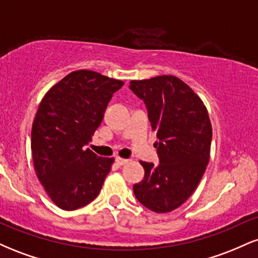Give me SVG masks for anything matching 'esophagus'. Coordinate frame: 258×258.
I'll list each match as a JSON object with an SVG mask.
<instances>
[{"label": "esophagus", "instance_id": "esophagus-1", "mask_svg": "<svg viewBox=\"0 0 258 258\" xmlns=\"http://www.w3.org/2000/svg\"><path fill=\"white\" fill-rule=\"evenodd\" d=\"M115 162H116L119 166H122V165H125V164H127V162H128V160L122 159V158H116V159H115Z\"/></svg>", "mask_w": 258, "mask_h": 258}]
</instances>
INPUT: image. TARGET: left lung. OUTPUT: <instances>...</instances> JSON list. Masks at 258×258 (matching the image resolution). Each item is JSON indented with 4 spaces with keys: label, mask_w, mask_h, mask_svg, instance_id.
<instances>
[{
    "label": "left lung",
    "mask_w": 258,
    "mask_h": 258,
    "mask_svg": "<svg viewBox=\"0 0 258 258\" xmlns=\"http://www.w3.org/2000/svg\"><path fill=\"white\" fill-rule=\"evenodd\" d=\"M143 100L158 141L159 165L139 161L144 178L133 185L139 203L158 214L176 210L193 194L210 159L212 127L194 91L176 76L130 82Z\"/></svg>",
    "instance_id": "left-lung-1"
}]
</instances>
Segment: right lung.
<instances>
[{
  "mask_svg": "<svg viewBox=\"0 0 258 258\" xmlns=\"http://www.w3.org/2000/svg\"><path fill=\"white\" fill-rule=\"evenodd\" d=\"M120 80L90 70L69 74L46 93L31 130L36 174L53 203L67 211L98 197L114 159L85 149L100 126Z\"/></svg>",
  "mask_w": 258,
  "mask_h": 258,
  "instance_id": "1",
  "label": "right lung"
}]
</instances>
